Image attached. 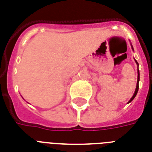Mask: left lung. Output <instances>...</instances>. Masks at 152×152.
<instances>
[{
    "instance_id": "obj_1",
    "label": "left lung",
    "mask_w": 152,
    "mask_h": 152,
    "mask_svg": "<svg viewBox=\"0 0 152 152\" xmlns=\"http://www.w3.org/2000/svg\"><path fill=\"white\" fill-rule=\"evenodd\" d=\"M135 62H136V64L139 66V63L137 62V61H135ZM139 82H140V71H139V69H138V81H137V85H136V89H135V91H134V94H133V96H132V98L131 99V100L129 101V102H131L133 100V99H134V97L136 96L137 93H138V91H139Z\"/></svg>"
}]
</instances>
